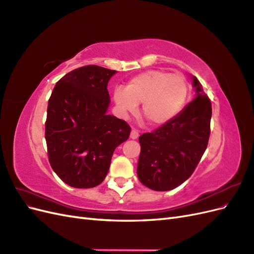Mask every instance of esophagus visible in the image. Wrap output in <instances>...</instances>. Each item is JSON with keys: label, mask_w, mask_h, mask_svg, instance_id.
Returning <instances> with one entry per match:
<instances>
[{"label": "esophagus", "mask_w": 254, "mask_h": 254, "mask_svg": "<svg viewBox=\"0 0 254 254\" xmlns=\"http://www.w3.org/2000/svg\"><path fill=\"white\" fill-rule=\"evenodd\" d=\"M137 137H139V132H137L136 130L132 129L131 132H130V139H131V140H136Z\"/></svg>", "instance_id": "obj_1"}]
</instances>
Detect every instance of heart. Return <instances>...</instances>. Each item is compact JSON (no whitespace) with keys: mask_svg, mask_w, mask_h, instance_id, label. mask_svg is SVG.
Wrapping results in <instances>:
<instances>
[{"mask_svg":"<svg viewBox=\"0 0 254 254\" xmlns=\"http://www.w3.org/2000/svg\"><path fill=\"white\" fill-rule=\"evenodd\" d=\"M188 95L189 83L182 75L150 70L135 76L125 89H115L113 101L123 117L134 113L142 104L143 117L160 126L179 114Z\"/></svg>","mask_w":254,"mask_h":254,"instance_id":"b5f03b06","label":"heart"}]
</instances>
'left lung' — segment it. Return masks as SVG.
Here are the masks:
<instances>
[{
  "mask_svg": "<svg viewBox=\"0 0 254 254\" xmlns=\"http://www.w3.org/2000/svg\"><path fill=\"white\" fill-rule=\"evenodd\" d=\"M195 97L179 114L139 137L137 178L153 190H171L193 174L210 137L212 106L201 83L191 76Z\"/></svg>",
  "mask_w": 254,
  "mask_h": 254,
  "instance_id": "1",
  "label": "left lung"
}]
</instances>
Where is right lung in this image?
I'll use <instances>...</instances> for the list:
<instances>
[{
  "instance_id": "right-lung-1",
  "label": "right lung",
  "mask_w": 254,
  "mask_h": 254,
  "mask_svg": "<svg viewBox=\"0 0 254 254\" xmlns=\"http://www.w3.org/2000/svg\"><path fill=\"white\" fill-rule=\"evenodd\" d=\"M117 73L98 65L64 75L49 99L45 140L53 171L67 186L90 189L108 174L115 148L128 140L130 127L107 113L108 82Z\"/></svg>"
}]
</instances>
